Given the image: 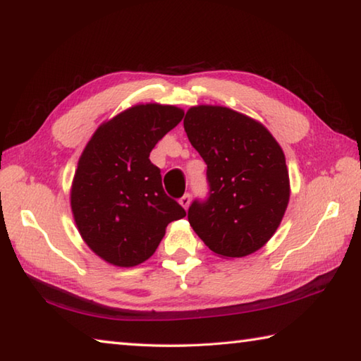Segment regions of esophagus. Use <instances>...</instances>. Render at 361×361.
I'll return each instance as SVG.
<instances>
[{
	"label": "esophagus",
	"mask_w": 361,
	"mask_h": 361,
	"mask_svg": "<svg viewBox=\"0 0 361 361\" xmlns=\"http://www.w3.org/2000/svg\"><path fill=\"white\" fill-rule=\"evenodd\" d=\"M180 205H181L183 208H185V209H188L189 205H191V195H189V194L183 195V197L180 199Z\"/></svg>",
	"instance_id": "34e87169"
}]
</instances>
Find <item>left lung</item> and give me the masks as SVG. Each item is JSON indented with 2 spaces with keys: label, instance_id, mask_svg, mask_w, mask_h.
Wrapping results in <instances>:
<instances>
[{
  "label": "left lung",
  "instance_id": "1",
  "mask_svg": "<svg viewBox=\"0 0 361 361\" xmlns=\"http://www.w3.org/2000/svg\"><path fill=\"white\" fill-rule=\"evenodd\" d=\"M183 124L207 164L209 185L208 199L189 207V224L219 257L259 251L276 232L290 197L283 148L264 124L228 107H191Z\"/></svg>",
  "mask_w": 361,
  "mask_h": 361
}]
</instances>
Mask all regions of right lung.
<instances>
[{"label":"right lung","mask_w":361,"mask_h":361,"mask_svg":"<svg viewBox=\"0 0 361 361\" xmlns=\"http://www.w3.org/2000/svg\"><path fill=\"white\" fill-rule=\"evenodd\" d=\"M181 109L139 104L104 121L78 159L71 188L75 226L88 247L115 267L152 257L172 221L186 216L164 192L149 153L183 120Z\"/></svg>","instance_id":"1"}]
</instances>
